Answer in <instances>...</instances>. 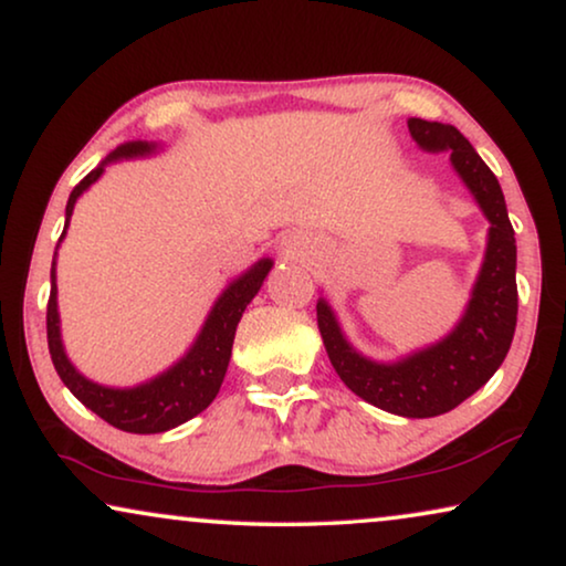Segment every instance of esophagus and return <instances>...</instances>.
Wrapping results in <instances>:
<instances>
[{
    "label": "esophagus",
    "mask_w": 566,
    "mask_h": 566,
    "mask_svg": "<svg viewBox=\"0 0 566 566\" xmlns=\"http://www.w3.org/2000/svg\"><path fill=\"white\" fill-rule=\"evenodd\" d=\"M284 251L290 253L292 259H297V256H305V243L297 241V238H290V241H284Z\"/></svg>",
    "instance_id": "1"
}]
</instances>
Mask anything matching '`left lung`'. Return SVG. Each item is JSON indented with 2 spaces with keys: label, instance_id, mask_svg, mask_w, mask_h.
Returning a JSON list of instances; mask_svg holds the SVG:
<instances>
[{
  "label": "left lung",
  "instance_id": "left-lung-1",
  "mask_svg": "<svg viewBox=\"0 0 566 566\" xmlns=\"http://www.w3.org/2000/svg\"><path fill=\"white\" fill-rule=\"evenodd\" d=\"M412 140L428 154L451 150V166L490 220L488 251L472 297L449 336L400 361H374L348 344L328 300H317V328L344 385L374 408L402 418L443 416L472 397L505 361L518 321L515 233L503 189L453 125L410 117Z\"/></svg>",
  "mask_w": 566,
  "mask_h": 566
}]
</instances>
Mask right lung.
Masks as SVG:
<instances>
[{
	"label": "right lung",
	"instance_id": "right-lung-1",
	"mask_svg": "<svg viewBox=\"0 0 566 566\" xmlns=\"http://www.w3.org/2000/svg\"><path fill=\"white\" fill-rule=\"evenodd\" d=\"M156 150V143L148 140H130L117 146L113 154H109L105 161H102L97 169L86 174V177L74 187V192L69 195L66 202V226H63V233L59 243L66 235L71 212H74V205L78 197H82L86 189H90L94 181H97L102 174H105V166L113 161H120V158H138V156H150ZM274 261L261 259L253 264L249 272L235 276L230 282L210 313L205 317L202 331L197 333L195 344L189 346V352L181 356L177 364H171L169 369L156 374L154 379L140 381L135 387H107L97 385V381L86 379L82 371L76 369L71 359L66 356V348H63L61 340V317H59V286H55V259L51 266V297H48V313H45V325H48V352H51V359L55 371L63 385L71 389V395L76 397L78 402L86 405L92 412H97L102 420H107L109 426L120 428L127 433H164L171 431L210 405L220 392L222 379H226L230 352H233V338L235 328L241 323L243 310L249 307V302L256 297L261 284H264L266 274L272 272Z\"/></svg>",
	"mask_w": 566,
	"mask_h": 566
}]
</instances>
